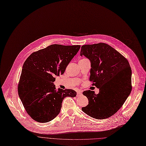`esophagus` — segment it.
Here are the masks:
<instances>
[{"label":"esophagus","instance_id":"obj_1","mask_svg":"<svg viewBox=\"0 0 146 146\" xmlns=\"http://www.w3.org/2000/svg\"><path fill=\"white\" fill-rule=\"evenodd\" d=\"M82 91L81 90H79L77 91V96H79V95H81L82 94Z\"/></svg>","mask_w":146,"mask_h":146}]
</instances>
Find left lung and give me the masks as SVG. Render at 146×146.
I'll return each instance as SVG.
<instances>
[{
    "mask_svg": "<svg viewBox=\"0 0 146 146\" xmlns=\"http://www.w3.org/2000/svg\"><path fill=\"white\" fill-rule=\"evenodd\" d=\"M80 56L90 62L89 80L99 93L84 91L88 105L82 111L96 119L111 117L122 107L132 90L131 69L127 60L111 46L99 43L81 46Z\"/></svg>",
    "mask_w": 146,
    "mask_h": 146,
    "instance_id": "obj_1",
    "label": "left lung"
}]
</instances>
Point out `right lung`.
<instances>
[{"label": "right lung", "mask_w": 146, "mask_h": 146, "mask_svg": "<svg viewBox=\"0 0 146 146\" xmlns=\"http://www.w3.org/2000/svg\"><path fill=\"white\" fill-rule=\"evenodd\" d=\"M80 45L52 44L32 53L25 61L18 87L19 98L35 121L46 123L60 112L66 97L74 98L72 89H56L55 76L63 74Z\"/></svg>", "instance_id": "1"}]
</instances>
